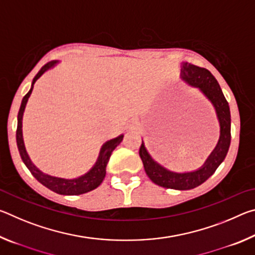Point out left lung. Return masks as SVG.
Masks as SVG:
<instances>
[{
    "label": "left lung",
    "mask_w": 255,
    "mask_h": 255,
    "mask_svg": "<svg viewBox=\"0 0 255 255\" xmlns=\"http://www.w3.org/2000/svg\"><path fill=\"white\" fill-rule=\"evenodd\" d=\"M181 79L190 86L199 89L207 100L213 105L221 128L217 145L205 161L204 165L196 171L182 173L167 170L154 161L146 149L144 141H141L139 156L143 161L146 174L155 184L167 189L190 190L197 188L209 179L225 159L231 145V111L217 80L208 70L183 62L181 63Z\"/></svg>",
    "instance_id": "8db88e82"
}]
</instances>
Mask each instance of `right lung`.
<instances>
[{
    "label": "right lung",
    "instance_id": "right-lung-1",
    "mask_svg": "<svg viewBox=\"0 0 255 255\" xmlns=\"http://www.w3.org/2000/svg\"><path fill=\"white\" fill-rule=\"evenodd\" d=\"M58 63H59L58 60H51V62L47 63L46 65L42 66L41 70L38 72V74L33 77L32 83H31V89H30L29 92L23 97L22 102H21V106H20L19 114H18L16 145H18L20 156L22 158L25 166L28 167V170L31 172V174L38 181H39L42 185H45L46 188H48L49 190H51V191L58 193V195L76 196V195H82V193L92 191V190L97 189L99 185L102 183V181L106 176L107 164L109 162V158L111 156L112 152H114V149L117 147L120 143H122L124 135H119L118 137L112 138V139L106 141V143L102 145L96 164H94V165L88 172H86L85 174L79 176V178L65 179V178H59V176L50 175L48 173L42 172L41 170L38 169L36 165H34L31 159H30L27 150H25V146L23 141V136H22L23 112L25 109V106H27L28 99L30 96H31L33 85L36 83V81L39 79L44 73L50 70V68L55 67Z\"/></svg>",
    "mask_w": 255,
    "mask_h": 255
}]
</instances>
